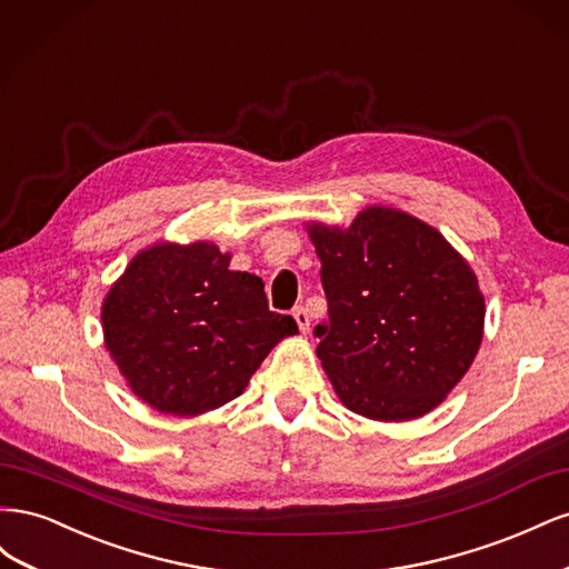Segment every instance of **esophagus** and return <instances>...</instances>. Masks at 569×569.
Segmentation results:
<instances>
[{"instance_id": "esophagus-1", "label": "esophagus", "mask_w": 569, "mask_h": 569, "mask_svg": "<svg viewBox=\"0 0 569 569\" xmlns=\"http://www.w3.org/2000/svg\"><path fill=\"white\" fill-rule=\"evenodd\" d=\"M291 316H295V320H297V325H299V330H301V332H308V327H311V316H308L306 308H303V306H297L295 313H291Z\"/></svg>"}]
</instances>
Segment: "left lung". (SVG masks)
Masks as SVG:
<instances>
[{"label": "left lung", "instance_id": "left-lung-1", "mask_svg": "<svg viewBox=\"0 0 569 569\" xmlns=\"http://www.w3.org/2000/svg\"><path fill=\"white\" fill-rule=\"evenodd\" d=\"M327 318L318 358L358 416L399 422L443 401L477 356L485 297L470 266L422 220L372 209L349 230L311 228Z\"/></svg>", "mask_w": 569, "mask_h": 569}]
</instances>
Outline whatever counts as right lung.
<instances>
[{
  "label": "right lung",
  "instance_id": "right-lung-1",
  "mask_svg": "<svg viewBox=\"0 0 569 569\" xmlns=\"http://www.w3.org/2000/svg\"><path fill=\"white\" fill-rule=\"evenodd\" d=\"M216 244H157L132 258L101 308L107 349L132 391L161 412L197 416L242 393L291 316L261 278L230 270Z\"/></svg>",
  "mask_w": 569,
  "mask_h": 569
}]
</instances>
